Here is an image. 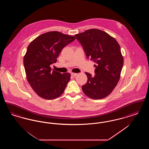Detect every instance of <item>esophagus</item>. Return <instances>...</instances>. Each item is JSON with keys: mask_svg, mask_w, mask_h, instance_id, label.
Returning a JSON list of instances; mask_svg holds the SVG:
<instances>
[{"mask_svg": "<svg viewBox=\"0 0 149 149\" xmlns=\"http://www.w3.org/2000/svg\"><path fill=\"white\" fill-rule=\"evenodd\" d=\"M71 76H72V77H76L77 75V73H74V72H72L71 74Z\"/></svg>", "mask_w": 149, "mask_h": 149, "instance_id": "34e87169", "label": "esophagus"}]
</instances>
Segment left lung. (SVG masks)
Here are the masks:
<instances>
[{
	"mask_svg": "<svg viewBox=\"0 0 149 149\" xmlns=\"http://www.w3.org/2000/svg\"><path fill=\"white\" fill-rule=\"evenodd\" d=\"M75 36L86 57L95 63V75L85 72L88 80L82 90L92 99L104 98L113 91L120 79L123 57L120 45L113 37L98 29H90Z\"/></svg>",
	"mask_w": 149,
	"mask_h": 149,
	"instance_id": "8db88e82",
	"label": "left lung"
}]
</instances>
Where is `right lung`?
Returning a JSON list of instances; mask_svg holds the SVG:
<instances>
[{
    "label": "right lung",
    "mask_w": 149,
    "mask_h": 149,
    "mask_svg": "<svg viewBox=\"0 0 149 149\" xmlns=\"http://www.w3.org/2000/svg\"><path fill=\"white\" fill-rule=\"evenodd\" d=\"M75 40L74 36L51 31L38 36L29 45L24 67L29 84L40 97L55 99L64 93L70 74L52 71L50 65L56 62L63 49Z\"/></svg>",
    "instance_id": "right-lung-1"
}]
</instances>
